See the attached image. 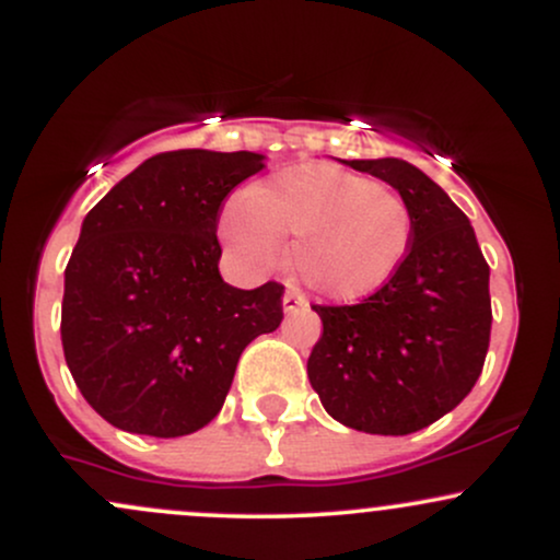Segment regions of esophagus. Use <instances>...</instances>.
<instances>
[{"label": "esophagus", "instance_id": "34e87169", "mask_svg": "<svg viewBox=\"0 0 560 560\" xmlns=\"http://www.w3.org/2000/svg\"><path fill=\"white\" fill-rule=\"evenodd\" d=\"M305 305H307L305 294H300L298 289H287L284 298H281V307H284V313H294V311H300V307H305Z\"/></svg>", "mask_w": 560, "mask_h": 560}]
</instances>
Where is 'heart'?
<instances>
[{
	"instance_id": "obj_1",
	"label": "heart",
	"mask_w": 560,
	"mask_h": 560,
	"mask_svg": "<svg viewBox=\"0 0 560 560\" xmlns=\"http://www.w3.org/2000/svg\"><path fill=\"white\" fill-rule=\"evenodd\" d=\"M413 210L389 186L337 165H300L253 184L218 218V236L236 262L266 271L281 240L313 292L358 302L395 279L413 247Z\"/></svg>"
}]
</instances>
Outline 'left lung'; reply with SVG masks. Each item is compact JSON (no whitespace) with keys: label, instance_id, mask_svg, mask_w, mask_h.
Masks as SVG:
<instances>
[{"label":"left lung","instance_id":"obj_1","mask_svg":"<svg viewBox=\"0 0 560 560\" xmlns=\"http://www.w3.org/2000/svg\"><path fill=\"white\" fill-rule=\"evenodd\" d=\"M397 189L413 247L387 287L358 305H313L324 334L307 378L331 419L402 436L471 392L490 347V266L464 210L408 160H339Z\"/></svg>","mask_w":560,"mask_h":560}]
</instances>
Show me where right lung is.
I'll use <instances>...</instances> for the list:
<instances>
[{
	"label": "right lung",
	"mask_w": 560,
	"mask_h": 560,
	"mask_svg": "<svg viewBox=\"0 0 560 560\" xmlns=\"http://www.w3.org/2000/svg\"><path fill=\"white\" fill-rule=\"evenodd\" d=\"M258 152L176 150L133 168L89 210L66 268L62 350L113 427L184 436L223 408L242 350L279 329L284 287L218 271V210Z\"/></svg>",
	"instance_id": "obj_1"
}]
</instances>
